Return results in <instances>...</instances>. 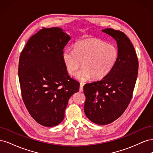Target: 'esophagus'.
I'll return each instance as SVG.
<instances>
[{"instance_id": "esophagus-1", "label": "esophagus", "mask_w": 153, "mask_h": 153, "mask_svg": "<svg viewBox=\"0 0 153 153\" xmlns=\"http://www.w3.org/2000/svg\"><path fill=\"white\" fill-rule=\"evenodd\" d=\"M83 87H84V84H83V83H80V92H82L83 91Z\"/></svg>"}]
</instances>
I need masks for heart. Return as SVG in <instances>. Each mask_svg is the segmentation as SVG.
Listing matches in <instances>:
<instances>
[{
  "label": "heart",
  "instance_id": "b5f03b06",
  "mask_svg": "<svg viewBox=\"0 0 153 153\" xmlns=\"http://www.w3.org/2000/svg\"><path fill=\"white\" fill-rule=\"evenodd\" d=\"M118 57L116 46L96 38L78 41L74 50L66 49L62 54L64 65L69 75H75L82 62L84 68L76 75L81 81L91 77L94 80L105 78L114 68Z\"/></svg>",
  "mask_w": 153,
  "mask_h": 153
}]
</instances>
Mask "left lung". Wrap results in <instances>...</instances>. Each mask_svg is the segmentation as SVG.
Listing matches in <instances>:
<instances>
[{
    "label": "left lung",
    "instance_id": "obj_1",
    "mask_svg": "<svg viewBox=\"0 0 153 153\" xmlns=\"http://www.w3.org/2000/svg\"><path fill=\"white\" fill-rule=\"evenodd\" d=\"M102 32L116 41L119 57L107 76L84 86V112L92 123L105 125L121 116L130 102L138 75V61L133 45L124 32L113 29H105Z\"/></svg>",
    "mask_w": 153,
    "mask_h": 153
}]
</instances>
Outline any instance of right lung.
<instances>
[{"label": "right lung", "instance_id": "add662e5", "mask_svg": "<svg viewBox=\"0 0 153 153\" xmlns=\"http://www.w3.org/2000/svg\"><path fill=\"white\" fill-rule=\"evenodd\" d=\"M71 37L59 27L43 28L27 41L20 54L18 76L24 103L42 126L61 123L69 98L80 84L69 76L62 61Z\"/></svg>", "mask_w": 153, "mask_h": 153}]
</instances>
